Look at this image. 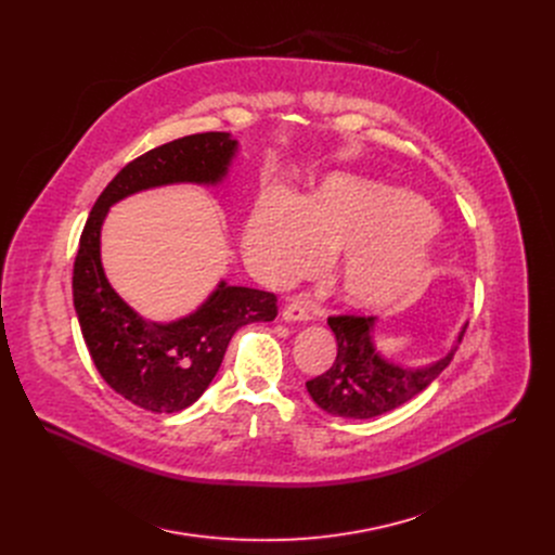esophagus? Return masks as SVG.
Here are the masks:
<instances>
[{"label":"esophagus","mask_w":555,"mask_h":555,"mask_svg":"<svg viewBox=\"0 0 555 555\" xmlns=\"http://www.w3.org/2000/svg\"><path fill=\"white\" fill-rule=\"evenodd\" d=\"M281 319L285 323H305L309 321V309H307V302L302 298H292L283 311H281Z\"/></svg>","instance_id":"obj_1"}]
</instances>
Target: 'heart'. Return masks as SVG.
<instances>
[{
  "instance_id": "obj_1",
  "label": "heart",
  "mask_w": 555,
  "mask_h": 555,
  "mask_svg": "<svg viewBox=\"0 0 555 555\" xmlns=\"http://www.w3.org/2000/svg\"><path fill=\"white\" fill-rule=\"evenodd\" d=\"M244 255L268 283L336 257L332 287L353 309H384L422 292L439 257V221L417 195L334 173L300 202L263 197L244 228Z\"/></svg>"
}]
</instances>
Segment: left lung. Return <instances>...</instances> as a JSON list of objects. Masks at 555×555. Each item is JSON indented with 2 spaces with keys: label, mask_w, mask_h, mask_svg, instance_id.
<instances>
[{
  "label": "left lung",
  "mask_w": 555,
  "mask_h": 555,
  "mask_svg": "<svg viewBox=\"0 0 555 555\" xmlns=\"http://www.w3.org/2000/svg\"><path fill=\"white\" fill-rule=\"evenodd\" d=\"M327 323L338 343L336 360L305 386L315 406L343 420H371L413 400L450 364L465 334L463 325L456 345L439 360L426 366H402L377 351L373 315H332Z\"/></svg>",
  "instance_id": "8db88e82"
}]
</instances>
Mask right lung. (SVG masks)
Wrapping results in <instances>:
<instances>
[{
  "instance_id": "1",
  "label": "right lung",
  "mask_w": 555,
  "mask_h": 555,
  "mask_svg": "<svg viewBox=\"0 0 555 555\" xmlns=\"http://www.w3.org/2000/svg\"><path fill=\"white\" fill-rule=\"evenodd\" d=\"M240 151L230 133L208 131L155 146L129 163L96 199L74 261L72 294L88 351L103 379L131 404L178 413L195 404L217 375L236 330L276 319V296L219 281L191 313L155 323L109 285L101 261V228L114 204L169 184L217 186Z\"/></svg>"
}]
</instances>
